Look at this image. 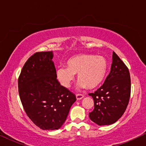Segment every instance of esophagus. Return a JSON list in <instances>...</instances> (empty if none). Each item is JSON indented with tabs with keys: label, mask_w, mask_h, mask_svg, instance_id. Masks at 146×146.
Instances as JSON below:
<instances>
[{
	"label": "esophagus",
	"mask_w": 146,
	"mask_h": 146,
	"mask_svg": "<svg viewBox=\"0 0 146 146\" xmlns=\"http://www.w3.org/2000/svg\"><path fill=\"white\" fill-rule=\"evenodd\" d=\"M76 97L77 100H80L82 99L84 96L82 95V94H76Z\"/></svg>",
	"instance_id": "obj_1"
}]
</instances>
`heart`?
Listing matches in <instances>:
<instances>
[{
    "mask_svg": "<svg viewBox=\"0 0 146 146\" xmlns=\"http://www.w3.org/2000/svg\"><path fill=\"white\" fill-rule=\"evenodd\" d=\"M108 62L104 57L92 54H80L71 57L66 62V67H58L56 76L60 84L69 88L78 74V88L94 89L99 86L105 78Z\"/></svg>",
    "mask_w": 146,
    "mask_h": 146,
    "instance_id": "b5f03b06",
    "label": "heart"
}]
</instances>
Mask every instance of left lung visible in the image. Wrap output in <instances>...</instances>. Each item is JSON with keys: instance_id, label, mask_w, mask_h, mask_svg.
<instances>
[{"instance_id": "obj_1", "label": "left lung", "mask_w": 146, "mask_h": 146, "mask_svg": "<svg viewBox=\"0 0 146 146\" xmlns=\"http://www.w3.org/2000/svg\"><path fill=\"white\" fill-rule=\"evenodd\" d=\"M131 92L130 75L126 66L113 52L111 70L104 83L94 93L89 94L94 109L89 117L98 125H111L121 117L128 104Z\"/></svg>"}]
</instances>
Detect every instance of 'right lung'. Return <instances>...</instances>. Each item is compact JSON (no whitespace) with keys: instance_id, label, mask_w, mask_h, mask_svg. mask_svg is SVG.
Masks as SVG:
<instances>
[{"instance_id":"right-lung-1","label":"right lung","mask_w":146,"mask_h":146,"mask_svg":"<svg viewBox=\"0 0 146 146\" xmlns=\"http://www.w3.org/2000/svg\"><path fill=\"white\" fill-rule=\"evenodd\" d=\"M53 56L52 51L35 53L26 62L18 81L26 113L44 130L60 128L76 100L57 80Z\"/></svg>"}]
</instances>
